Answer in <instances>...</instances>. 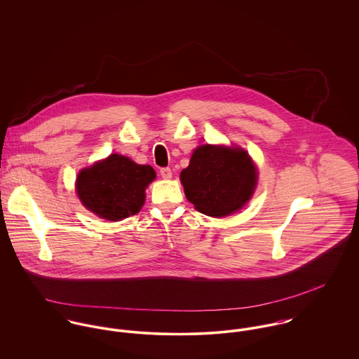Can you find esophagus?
Segmentation results:
<instances>
[{"instance_id":"obj_1","label":"esophagus","mask_w":359,"mask_h":359,"mask_svg":"<svg viewBox=\"0 0 359 359\" xmlns=\"http://www.w3.org/2000/svg\"><path fill=\"white\" fill-rule=\"evenodd\" d=\"M160 175H161L164 180L171 178V175H172L171 168H168V167H163V168H160Z\"/></svg>"}]
</instances>
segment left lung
Segmentation results:
<instances>
[{
    "mask_svg": "<svg viewBox=\"0 0 359 359\" xmlns=\"http://www.w3.org/2000/svg\"><path fill=\"white\" fill-rule=\"evenodd\" d=\"M181 182L187 199L198 211L224 217L242 208L252 198L256 167L242 149L203 145L181 171Z\"/></svg>",
    "mask_w": 359,
    "mask_h": 359,
    "instance_id": "obj_1",
    "label": "left lung"
}]
</instances>
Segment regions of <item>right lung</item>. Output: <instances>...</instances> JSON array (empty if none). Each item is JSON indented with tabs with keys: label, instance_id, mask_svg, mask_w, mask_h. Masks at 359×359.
Segmentation results:
<instances>
[{
	"label": "right lung",
	"instance_id": "right-lung-1",
	"mask_svg": "<svg viewBox=\"0 0 359 359\" xmlns=\"http://www.w3.org/2000/svg\"><path fill=\"white\" fill-rule=\"evenodd\" d=\"M154 177L151 165L110 154L106 160L81 170L76 188L81 203L90 211L109 221H120L141 210L145 189Z\"/></svg>",
	"mask_w": 359,
	"mask_h": 359
}]
</instances>
